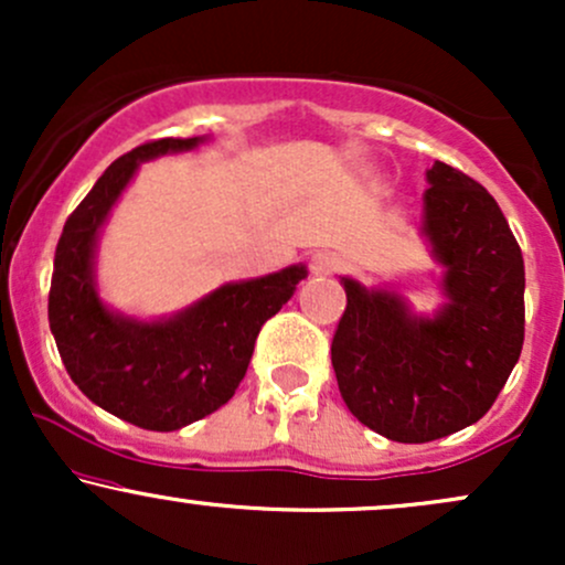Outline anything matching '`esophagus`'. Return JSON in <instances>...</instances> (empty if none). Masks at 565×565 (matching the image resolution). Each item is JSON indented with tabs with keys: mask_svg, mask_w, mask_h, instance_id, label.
I'll list each match as a JSON object with an SVG mask.
<instances>
[{
	"mask_svg": "<svg viewBox=\"0 0 565 565\" xmlns=\"http://www.w3.org/2000/svg\"><path fill=\"white\" fill-rule=\"evenodd\" d=\"M342 265V257L337 255V252H329V249H321L316 252L313 257H310V274L313 276H332L340 270Z\"/></svg>",
	"mask_w": 565,
	"mask_h": 565,
	"instance_id": "1",
	"label": "esophagus"
}]
</instances>
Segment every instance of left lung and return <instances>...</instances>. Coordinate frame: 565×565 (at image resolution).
I'll return each instance as SVG.
<instances>
[{
	"mask_svg": "<svg viewBox=\"0 0 565 565\" xmlns=\"http://www.w3.org/2000/svg\"><path fill=\"white\" fill-rule=\"evenodd\" d=\"M425 236L446 268L449 302L414 319L391 291L342 278L348 305L332 340L342 401L369 430L427 444L483 417L521 359L526 270L502 210L481 183L436 161Z\"/></svg>",
	"mask_w": 565,
	"mask_h": 565,
	"instance_id": "obj_1",
	"label": "left lung"
}]
</instances>
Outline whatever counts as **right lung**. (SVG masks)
<instances>
[{"mask_svg": "<svg viewBox=\"0 0 565 565\" xmlns=\"http://www.w3.org/2000/svg\"><path fill=\"white\" fill-rule=\"evenodd\" d=\"M201 138H161L132 148L97 178L71 212L55 249L50 329L71 380L114 417L170 433L228 404L244 380L263 323L305 278L302 265L225 284L170 321L142 323L100 302L93 278L97 231L140 161L191 151Z\"/></svg>", "mask_w": 565, "mask_h": 565, "instance_id": "right-lung-1", "label": "right lung"}]
</instances>
